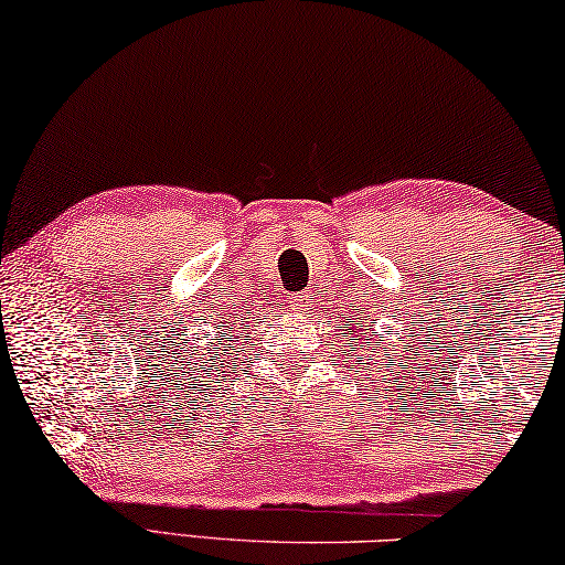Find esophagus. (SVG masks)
I'll list each match as a JSON object with an SVG mask.
<instances>
[{
    "label": "esophagus",
    "mask_w": 565,
    "mask_h": 565,
    "mask_svg": "<svg viewBox=\"0 0 565 565\" xmlns=\"http://www.w3.org/2000/svg\"><path fill=\"white\" fill-rule=\"evenodd\" d=\"M288 308L292 310V312H302L305 310H310L312 308V295L310 292H295V295H290L288 298Z\"/></svg>",
    "instance_id": "34e87169"
}]
</instances>
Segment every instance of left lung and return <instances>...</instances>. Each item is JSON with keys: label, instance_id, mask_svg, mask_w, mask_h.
Masks as SVG:
<instances>
[{"label": "left lung", "instance_id": "obj_1", "mask_svg": "<svg viewBox=\"0 0 565 565\" xmlns=\"http://www.w3.org/2000/svg\"><path fill=\"white\" fill-rule=\"evenodd\" d=\"M365 330H367L365 322L360 318H353V320H350L348 332H343V335L350 340V345H353V343H360V340L365 338Z\"/></svg>", "mask_w": 565, "mask_h": 565}]
</instances>
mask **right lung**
I'll return each mask as SVG.
<instances>
[{"label":"right lung","instance_id":"right-lung-1","mask_svg":"<svg viewBox=\"0 0 565 565\" xmlns=\"http://www.w3.org/2000/svg\"><path fill=\"white\" fill-rule=\"evenodd\" d=\"M225 328H230V326H225ZM225 335H227V332H222V335H220V340H225Z\"/></svg>","mask_w":565,"mask_h":565}]
</instances>
